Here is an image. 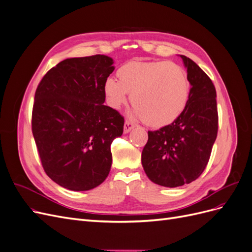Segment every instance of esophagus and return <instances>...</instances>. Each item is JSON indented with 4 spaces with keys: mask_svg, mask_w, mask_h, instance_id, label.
<instances>
[{
    "mask_svg": "<svg viewBox=\"0 0 252 252\" xmlns=\"http://www.w3.org/2000/svg\"><path fill=\"white\" fill-rule=\"evenodd\" d=\"M133 128H134V125L132 123H130V122L126 121L125 124H124V133L130 132Z\"/></svg>",
    "mask_w": 252,
    "mask_h": 252,
    "instance_id": "esophagus-1",
    "label": "esophagus"
}]
</instances>
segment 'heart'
<instances>
[{
    "mask_svg": "<svg viewBox=\"0 0 252 252\" xmlns=\"http://www.w3.org/2000/svg\"><path fill=\"white\" fill-rule=\"evenodd\" d=\"M118 81L107 79L103 91L106 102L119 110L131 94V116L151 127H164L186 108L190 82L186 71L168 61H131L117 71Z\"/></svg>",
    "mask_w": 252,
    "mask_h": 252,
    "instance_id": "b5f03b06",
    "label": "heart"
}]
</instances>
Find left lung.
I'll return each instance as SVG.
<instances>
[{
	"label": "left lung",
	"mask_w": 252,
	"mask_h": 252,
	"mask_svg": "<svg viewBox=\"0 0 252 252\" xmlns=\"http://www.w3.org/2000/svg\"><path fill=\"white\" fill-rule=\"evenodd\" d=\"M180 57L191 85L186 108L173 123L148 131L142 151V165L149 180L170 188L200 177L218 134L215 85L192 60Z\"/></svg>",
	"instance_id": "8db88e82"
}]
</instances>
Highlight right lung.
<instances>
[{"label":"right lung","mask_w":252,"mask_h":252,"mask_svg":"<svg viewBox=\"0 0 252 252\" xmlns=\"http://www.w3.org/2000/svg\"><path fill=\"white\" fill-rule=\"evenodd\" d=\"M113 63L103 55L66 59L35 91L32 125L43 168L73 191L94 189L108 177L110 145L123 133L124 118L104 105Z\"/></svg>","instance_id":"add662e5"}]
</instances>
